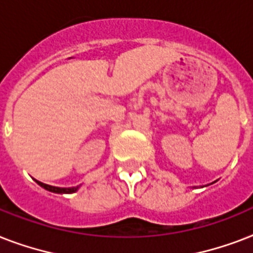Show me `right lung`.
I'll return each mask as SVG.
<instances>
[{
  "mask_svg": "<svg viewBox=\"0 0 253 253\" xmlns=\"http://www.w3.org/2000/svg\"><path fill=\"white\" fill-rule=\"evenodd\" d=\"M37 181L38 185H41L42 188H44L45 190H48V192H52V193H57V194H71V193H75L77 192L79 189H80V185H77V186H73V188H57V186H52V185H47V184H43L41 181Z\"/></svg>",
  "mask_w": 253,
  "mask_h": 253,
  "instance_id": "right-lung-1",
  "label": "right lung"
}]
</instances>
